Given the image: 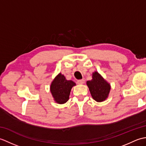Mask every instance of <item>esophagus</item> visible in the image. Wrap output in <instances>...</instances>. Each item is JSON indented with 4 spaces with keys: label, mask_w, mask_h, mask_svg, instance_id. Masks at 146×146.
<instances>
[{
    "label": "esophagus",
    "mask_w": 146,
    "mask_h": 146,
    "mask_svg": "<svg viewBox=\"0 0 146 146\" xmlns=\"http://www.w3.org/2000/svg\"><path fill=\"white\" fill-rule=\"evenodd\" d=\"M77 83H78V84H79V85L84 84L85 80H78V82H77Z\"/></svg>",
    "instance_id": "1"
}]
</instances>
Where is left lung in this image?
Returning <instances> with one entry per match:
<instances>
[{
  "instance_id": "left-lung-1",
  "label": "left lung",
  "mask_w": 146,
  "mask_h": 146,
  "mask_svg": "<svg viewBox=\"0 0 146 146\" xmlns=\"http://www.w3.org/2000/svg\"><path fill=\"white\" fill-rule=\"evenodd\" d=\"M92 98L97 102H102L108 97L111 89L110 84L97 71L92 73V80L86 82Z\"/></svg>"
}]
</instances>
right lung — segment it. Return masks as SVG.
<instances>
[{"mask_svg":"<svg viewBox=\"0 0 146 146\" xmlns=\"http://www.w3.org/2000/svg\"><path fill=\"white\" fill-rule=\"evenodd\" d=\"M76 83L67 80L61 73L56 76L50 85V92L54 100L59 104H64L69 100L70 92Z\"/></svg>","mask_w":146,"mask_h":146,"instance_id":"obj_1","label":"right lung"}]
</instances>
